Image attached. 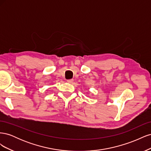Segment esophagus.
I'll return each mask as SVG.
<instances>
[{"label":"esophagus","mask_w":151,"mask_h":151,"mask_svg":"<svg viewBox=\"0 0 151 151\" xmlns=\"http://www.w3.org/2000/svg\"><path fill=\"white\" fill-rule=\"evenodd\" d=\"M73 81H74V79H68V80H67V83H73Z\"/></svg>","instance_id":"obj_1"}]
</instances>
